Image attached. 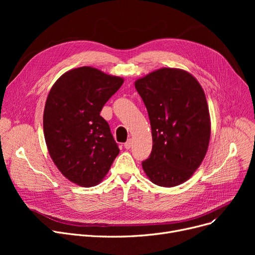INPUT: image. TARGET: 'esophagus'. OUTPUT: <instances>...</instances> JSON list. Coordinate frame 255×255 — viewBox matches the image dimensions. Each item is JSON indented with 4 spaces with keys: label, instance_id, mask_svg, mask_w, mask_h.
Instances as JSON below:
<instances>
[{
    "label": "esophagus",
    "instance_id": "obj_1",
    "mask_svg": "<svg viewBox=\"0 0 255 255\" xmlns=\"http://www.w3.org/2000/svg\"><path fill=\"white\" fill-rule=\"evenodd\" d=\"M131 145H132V140L129 138V139L124 143V146H125V148H126L127 150H129V149L131 148Z\"/></svg>",
    "mask_w": 255,
    "mask_h": 255
}]
</instances>
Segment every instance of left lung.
Segmentation results:
<instances>
[{
  "mask_svg": "<svg viewBox=\"0 0 255 255\" xmlns=\"http://www.w3.org/2000/svg\"><path fill=\"white\" fill-rule=\"evenodd\" d=\"M134 86L152 128V153L142 168L158 186H178L191 178L208 151L211 120L205 92L192 74L177 68L155 70Z\"/></svg>",
  "mask_w": 255,
  "mask_h": 255,
  "instance_id": "8db88e82",
  "label": "left lung"
}]
</instances>
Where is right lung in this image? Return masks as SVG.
I'll use <instances>...</instances> for the list:
<instances>
[{
  "label": "right lung",
  "instance_id": "add662e5",
  "mask_svg": "<svg viewBox=\"0 0 255 255\" xmlns=\"http://www.w3.org/2000/svg\"><path fill=\"white\" fill-rule=\"evenodd\" d=\"M123 83L85 66L64 73L49 91L43 114L47 150L62 175L78 186L99 184L120 152L100 112Z\"/></svg>",
  "mask_w": 255,
  "mask_h": 255
}]
</instances>
